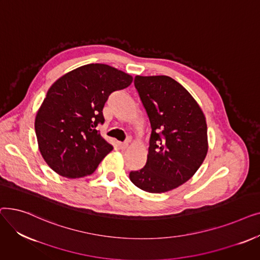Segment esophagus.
I'll return each mask as SVG.
<instances>
[{"mask_svg": "<svg viewBox=\"0 0 260 260\" xmlns=\"http://www.w3.org/2000/svg\"><path fill=\"white\" fill-rule=\"evenodd\" d=\"M118 145H119V147H120L121 149H125V148L128 146V141H125V142H119V143H118Z\"/></svg>", "mask_w": 260, "mask_h": 260, "instance_id": "obj_1", "label": "esophagus"}]
</instances>
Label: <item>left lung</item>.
Segmentation results:
<instances>
[{"label":"left lung","mask_w":260,"mask_h":260,"mask_svg":"<svg viewBox=\"0 0 260 260\" xmlns=\"http://www.w3.org/2000/svg\"><path fill=\"white\" fill-rule=\"evenodd\" d=\"M134 84L151 122L146 165L129 173L148 193H165L186 182L208 153L206 117L190 93L168 76H136Z\"/></svg>","instance_id":"left-lung-1"}]
</instances>
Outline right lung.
Returning <instances> with one entry per match:
<instances>
[{
    "mask_svg": "<svg viewBox=\"0 0 260 260\" xmlns=\"http://www.w3.org/2000/svg\"><path fill=\"white\" fill-rule=\"evenodd\" d=\"M132 76L105 64H87L58 79L36 117L40 152L47 165L67 178L92 174L112 151L97 131L109 94L124 89Z\"/></svg>",
    "mask_w": 260,
    "mask_h": 260,
    "instance_id": "right-lung-1",
    "label": "right lung"
}]
</instances>
